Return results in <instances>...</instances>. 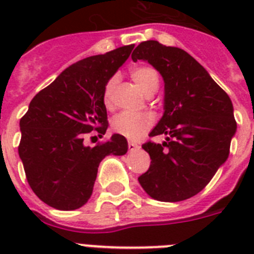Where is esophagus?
<instances>
[{"label":"esophagus","mask_w":254,"mask_h":254,"mask_svg":"<svg viewBox=\"0 0 254 254\" xmlns=\"http://www.w3.org/2000/svg\"><path fill=\"white\" fill-rule=\"evenodd\" d=\"M140 149V146H138L137 143L133 142V141H128V150L129 151H136V150Z\"/></svg>","instance_id":"esophagus-1"}]
</instances>
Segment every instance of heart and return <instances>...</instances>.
Segmentation results:
<instances>
[{"label":"heart","mask_w":254,"mask_h":254,"mask_svg":"<svg viewBox=\"0 0 254 254\" xmlns=\"http://www.w3.org/2000/svg\"><path fill=\"white\" fill-rule=\"evenodd\" d=\"M131 77L145 95L154 94L159 86L158 72L152 67H134L131 69ZM116 84L117 77L114 76V77L109 78V81L105 85L104 95H103L105 107H111L112 103H113V93ZM152 123H154V117L149 113L123 112V113H120L118 116L114 117V120L112 121V128L116 133L125 136L128 140H137L149 131Z\"/></svg>","instance_id":"obj_1"}]
</instances>
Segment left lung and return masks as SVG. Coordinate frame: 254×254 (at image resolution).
Returning a JSON list of instances; mask_svg holds the SVG:
<instances>
[{
    "mask_svg": "<svg viewBox=\"0 0 254 254\" xmlns=\"http://www.w3.org/2000/svg\"><path fill=\"white\" fill-rule=\"evenodd\" d=\"M131 57L149 62L164 80V113L150 136L167 138L142 145L151 163L138 182L151 198L163 202L193 197L229 156L237 132L232 100L183 49L147 40Z\"/></svg>",
    "mask_w": 254,
    "mask_h": 254,
    "instance_id": "8db88e82",
    "label": "left lung"
}]
</instances>
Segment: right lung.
Instances as JSON below:
<instances>
[{
	"instance_id": "obj_1",
	"label": "right lung",
	"mask_w": 254,
	"mask_h": 254,
	"mask_svg": "<svg viewBox=\"0 0 254 254\" xmlns=\"http://www.w3.org/2000/svg\"><path fill=\"white\" fill-rule=\"evenodd\" d=\"M134 44L71 64L40 90L20 120L19 156L26 179L44 203L57 210H76L93 193L99 164L108 155H125L128 143L114 133L90 147L89 132L108 128L103 95L109 78L131 55Z\"/></svg>"
}]
</instances>
